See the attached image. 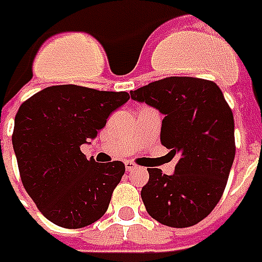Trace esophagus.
Wrapping results in <instances>:
<instances>
[{"label": "esophagus", "mask_w": 262, "mask_h": 262, "mask_svg": "<svg viewBox=\"0 0 262 262\" xmlns=\"http://www.w3.org/2000/svg\"><path fill=\"white\" fill-rule=\"evenodd\" d=\"M125 169H127V172H133L134 169H137V165L131 161H125Z\"/></svg>", "instance_id": "obj_1"}]
</instances>
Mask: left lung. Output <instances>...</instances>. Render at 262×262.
Returning a JSON list of instances; mask_svg holds the SVG:
<instances>
[{"instance_id": "1", "label": "left lung", "mask_w": 262, "mask_h": 262, "mask_svg": "<svg viewBox=\"0 0 262 262\" xmlns=\"http://www.w3.org/2000/svg\"><path fill=\"white\" fill-rule=\"evenodd\" d=\"M164 114L161 142L179 161L172 175L149 168L141 190L148 214L169 227H190L211 213L234 161V117L214 81L165 77L131 92Z\"/></svg>"}]
</instances>
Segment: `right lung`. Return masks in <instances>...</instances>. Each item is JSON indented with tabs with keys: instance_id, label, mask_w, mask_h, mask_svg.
<instances>
[{
	"instance_id": "right-lung-1",
	"label": "right lung",
	"mask_w": 262,
	"mask_h": 262,
	"mask_svg": "<svg viewBox=\"0 0 262 262\" xmlns=\"http://www.w3.org/2000/svg\"><path fill=\"white\" fill-rule=\"evenodd\" d=\"M129 100L127 92L62 84L24 101L12 145L22 185L40 213L64 229L97 222L121 181V161L97 164L80 146L97 137L107 118Z\"/></svg>"
}]
</instances>
